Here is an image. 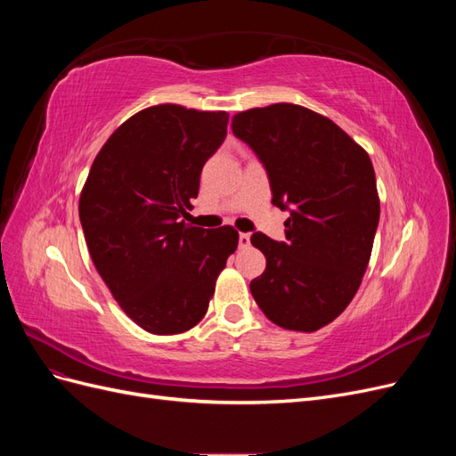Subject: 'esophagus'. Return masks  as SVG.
Here are the masks:
<instances>
[{"label":"esophagus","mask_w":456,"mask_h":456,"mask_svg":"<svg viewBox=\"0 0 456 456\" xmlns=\"http://www.w3.org/2000/svg\"><path fill=\"white\" fill-rule=\"evenodd\" d=\"M249 243H251L249 233H240V247H241V249H245V247H249Z\"/></svg>","instance_id":"34e87169"}]
</instances>
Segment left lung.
<instances>
[{
  "mask_svg": "<svg viewBox=\"0 0 456 456\" xmlns=\"http://www.w3.org/2000/svg\"><path fill=\"white\" fill-rule=\"evenodd\" d=\"M232 131L265 165L272 203L289 211L287 241L251 236L266 256L253 298L275 325L312 333L346 310L367 270L380 218L370 158L337 123L297 104L240 112Z\"/></svg>",
  "mask_w": 456,
  "mask_h": 456,
  "instance_id": "obj_1",
  "label": "left lung"
}]
</instances>
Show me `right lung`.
Listing matches in <instances>:
<instances>
[{
  "instance_id": "right-lung-1",
  "label": "right lung",
  "mask_w": 456,
  "mask_h": 456,
  "mask_svg": "<svg viewBox=\"0 0 456 456\" xmlns=\"http://www.w3.org/2000/svg\"><path fill=\"white\" fill-rule=\"evenodd\" d=\"M226 127V112L178 104L141 110L101 148L81 190L79 220L93 265L148 333L198 325L238 247L232 226L205 230L181 220Z\"/></svg>"
}]
</instances>
